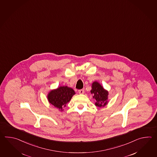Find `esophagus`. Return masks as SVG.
<instances>
[{"mask_svg": "<svg viewBox=\"0 0 157 157\" xmlns=\"http://www.w3.org/2000/svg\"><path fill=\"white\" fill-rule=\"evenodd\" d=\"M78 91V93L80 94H84V90L83 89L79 90Z\"/></svg>", "mask_w": 157, "mask_h": 157, "instance_id": "obj_1", "label": "esophagus"}]
</instances>
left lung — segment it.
Listing matches in <instances>:
<instances>
[{
	"label": "left lung",
	"instance_id": "left-lung-1",
	"mask_svg": "<svg viewBox=\"0 0 157 157\" xmlns=\"http://www.w3.org/2000/svg\"><path fill=\"white\" fill-rule=\"evenodd\" d=\"M91 94H93V98L96 100L95 105L98 107H104L108 103V91L105 90L100 83L94 81L92 83Z\"/></svg>",
	"mask_w": 157,
	"mask_h": 157
}]
</instances>
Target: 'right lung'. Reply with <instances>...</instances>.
Here are the masks:
<instances>
[{
    "instance_id": "obj_1",
    "label": "right lung",
    "mask_w": 157,
    "mask_h": 157,
    "mask_svg": "<svg viewBox=\"0 0 157 157\" xmlns=\"http://www.w3.org/2000/svg\"><path fill=\"white\" fill-rule=\"evenodd\" d=\"M75 94L72 88L67 86H60L52 90L48 94V100L51 104L62 111L67 103L70 101L72 97Z\"/></svg>"
}]
</instances>
